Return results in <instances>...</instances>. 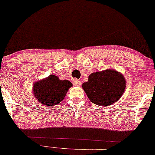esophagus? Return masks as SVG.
Masks as SVG:
<instances>
[{
    "label": "esophagus",
    "mask_w": 155,
    "mask_h": 155,
    "mask_svg": "<svg viewBox=\"0 0 155 155\" xmlns=\"http://www.w3.org/2000/svg\"><path fill=\"white\" fill-rule=\"evenodd\" d=\"M74 86H76V87H80V86L81 85V81H74Z\"/></svg>",
    "instance_id": "34e87169"
}]
</instances>
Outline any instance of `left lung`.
Masks as SVG:
<instances>
[{"mask_svg": "<svg viewBox=\"0 0 155 155\" xmlns=\"http://www.w3.org/2000/svg\"><path fill=\"white\" fill-rule=\"evenodd\" d=\"M126 87L124 75L115 69L92 73L89 76L88 81L82 84V89L89 100L95 105L104 107L118 102Z\"/></svg>", "mask_w": 155, "mask_h": 155, "instance_id": "left-lung-1", "label": "left lung"}]
</instances>
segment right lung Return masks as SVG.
Listing matches in <instances>:
<instances>
[{
    "label": "right lung",
    "instance_id": "right-lung-1",
    "mask_svg": "<svg viewBox=\"0 0 155 155\" xmlns=\"http://www.w3.org/2000/svg\"><path fill=\"white\" fill-rule=\"evenodd\" d=\"M73 86L68 80H61L56 75H50L33 84L32 92L37 100L45 107L54 106L64 100Z\"/></svg>",
    "mask_w": 155,
    "mask_h": 155
}]
</instances>
